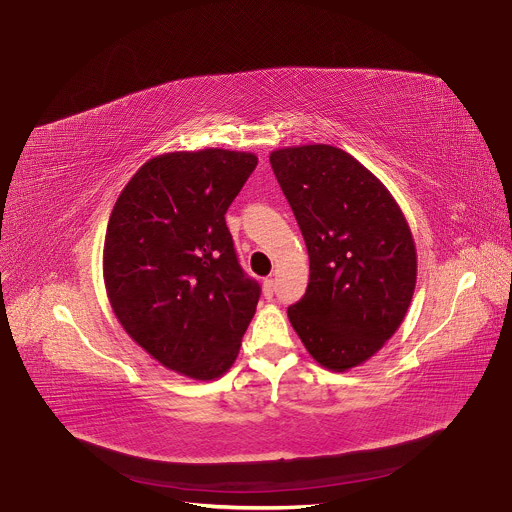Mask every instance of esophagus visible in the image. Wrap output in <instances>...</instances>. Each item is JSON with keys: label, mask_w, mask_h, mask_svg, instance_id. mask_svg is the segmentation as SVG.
I'll return each mask as SVG.
<instances>
[{"label": "esophagus", "mask_w": 512, "mask_h": 512, "mask_svg": "<svg viewBox=\"0 0 512 512\" xmlns=\"http://www.w3.org/2000/svg\"><path fill=\"white\" fill-rule=\"evenodd\" d=\"M274 290H276V284L272 278H265L263 280V297L265 299H272L274 297Z\"/></svg>", "instance_id": "esophagus-1"}]
</instances>
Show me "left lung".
<instances>
[{
  "mask_svg": "<svg viewBox=\"0 0 512 512\" xmlns=\"http://www.w3.org/2000/svg\"><path fill=\"white\" fill-rule=\"evenodd\" d=\"M270 164L309 251L305 297L288 319L307 353L342 373L371 359L405 319L417 249L384 182L338 147H282Z\"/></svg>",
  "mask_w": 512,
  "mask_h": 512,
  "instance_id": "8db88e82",
  "label": "left lung"
}]
</instances>
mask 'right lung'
Returning <instances> with one entry per match:
<instances>
[{
    "mask_svg": "<svg viewBox=\"0 0 512 512\" xmlns=\"http://www.w3.org/2000/svg\"><path fill=\"white\" fill-rule=\"evenodd\" d=\"M255 166V153L218 147L155 155L107 222V301L124 332L184 378H222L255 315L259 286L224 218Z\"/></svg>",
    "mask_w": 512,
    "mask_h": 512,
    "instance_id": "1",
    "label": "right lung"
}]
</instances>
